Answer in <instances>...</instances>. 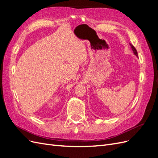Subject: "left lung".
Listing matches in <instances>:
<instances>
[{
	"label": "left lung",
	"mask_w": 158,
	"mask_h": 158,
	"mask_svg": "<svg viewBox=\"0 0 158 158\" xmlns=\"http://www.w3.org/2000/svg\"><path fill=\"white\" fill-rule=\"evenodd\" d=\"M130 45H131V49H132V51H133V52H134V54H135L136 56H138V52H137V51H136V49H135V47H134L131 44H130Z\"/></svg>",
	"instance_id": "obj_1"
}]
</instances>
